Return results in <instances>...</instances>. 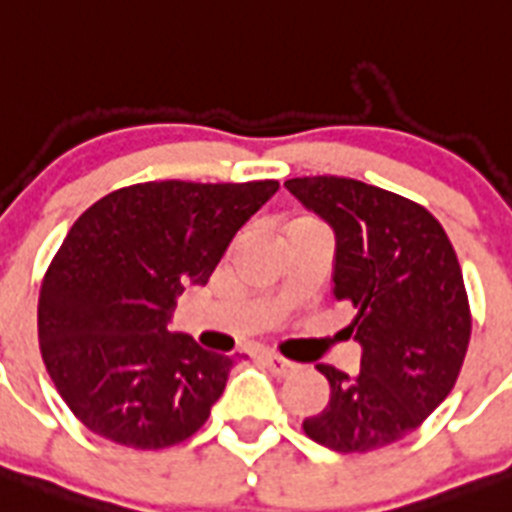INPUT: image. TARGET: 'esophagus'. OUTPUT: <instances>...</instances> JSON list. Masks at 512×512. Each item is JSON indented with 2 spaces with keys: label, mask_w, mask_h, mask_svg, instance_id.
<instances>
[{
  "label": "esophagus",
  "mask_w": 512,
  "mask_h": 512,
  "mask_svg": "<svg viewBox=\"0 0 512 512\" xmlns=\"http://www.w3.org/2000/svg\"><path fill=\"white\" fill-rule=\"evenodd\" d=\"M262 363L273 373H278V376H291L293 371H299V363L288 361V358H283L278 353H262Z\"/></svg>",
  "instance_id": "esophagus-1"
}]
</instances>
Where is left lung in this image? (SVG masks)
<instances>
[{
    "label": "left lung",
    "instance_id": "1",
    "mask_svg": "<svg viewBox=\"0 0 512 512\" xmlns=\"http://www.w3.org/2000/svg\"><path fill=\"white\" fill-rule=\"evenodd\" d=\"M335 231L332 296L358 311L361 371L319 363L330 402L304 433L340 453L402 441L451 394L469 348L471 311L459 257L428 208L335 175L286 180Z\"/></svg>",
    "mask_w": 512,
    "mask_h": 512
}]
</instances>
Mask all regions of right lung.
<instances>
[{
  "label": "right lung",
  "instance_id": "obj_1",
  "mask_svg": "<svg viewBox=\"0 0 512 512\" xmlns=\"http://www.w3.org/2000/svg\"><path fill=\"white\" fill-rule=\"evenodd\" d=\"M275 190V180L139 182L74 221L43 278L38 340L48 376L84 428L141 451L201 430L237 358L167 324L177 296L206 286Z\"/></svg>",
  "mask_w": 512,
  "mask_h": 512
}]
</instances>
